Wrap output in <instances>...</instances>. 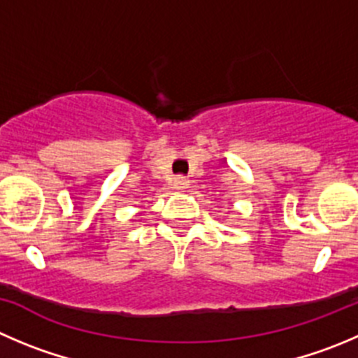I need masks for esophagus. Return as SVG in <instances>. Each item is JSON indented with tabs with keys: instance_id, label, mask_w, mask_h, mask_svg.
Returning <instances> with one entry per match:
<instances>
[{
	"instance_id": "obj_1",
	"label": "esophagus",
	"mask_w": 358,
	"mask_h": 358,
	"mask_svg": "<svg viewBox=\"0 0 358 358\" xmlns=\"http://www.w3.org/2000/svg\"><path fill=\"white\" fill-rule=\"evenodd\" d=\"M172 186H173V189H177V192H182V189L188 188V179H186L185 176H177V177H173Z\"/></svg>"
}]
</instances>
